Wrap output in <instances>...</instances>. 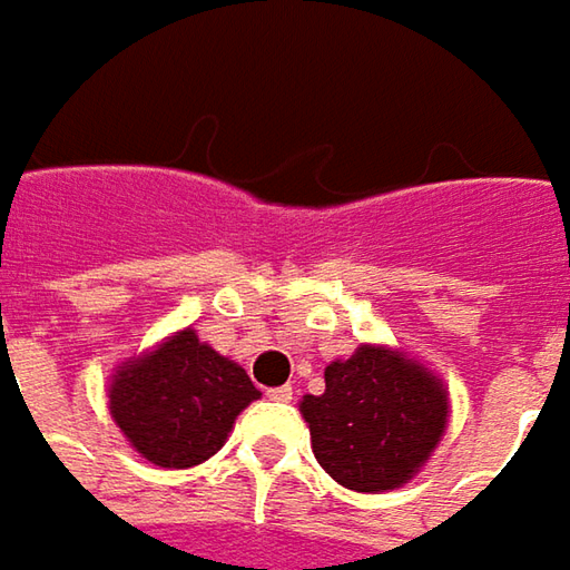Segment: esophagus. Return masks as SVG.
<instances>
[{"instance_id": "1", "label": "esophagus", "mask_w": 570, "mask_h": 570, "mask_svg": "<svg viewBox=\"0 0 570 570\" xmlns=\"http://www.w3.org/2000/svg\"><path fill=\"white\" fill-rule=\"evenodd\" d=\"M266 396L269 400H275V403H292V386H273V390H266Z\"/></svg>"}]
</instances>
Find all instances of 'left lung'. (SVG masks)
<instances>
[{
	"mask_svg": "<svg viewBox=\"0 0 570 570\" xmlns=\"http://www.w3.org/2000/svg\"><path fill=\"white\" fill-rule=\"evenodd\" d=\"M314 456L340 485L386 492L409 482L448 428V393L422 364L362 345L326 367L323 396L301 400Z\"/></svg>",
	"mask_w": 570,
	"mask_h": 570,
	"instance_id": "1",
	"label": "left lung"
}]
</instances>
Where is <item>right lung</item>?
<instances>
[{
  "label": "right lung",
  "mask_w": 570,
  "mask_h": 570,
  "mask_svg": "<svg viewBox=\"0 0 570 570\" xmlns=\"http://www.w3.org/2000/svg\"><path fill=\"white\" fill-rule=\"evenodd\" d=\"M253 400L259 390L247 371L199 342L193 330L122 364L110 383V412L120 431L145 460L167 470H187L218 453Z\"/></svg>",
  "instance_id": "right-lung-1"
}]
</instances>
